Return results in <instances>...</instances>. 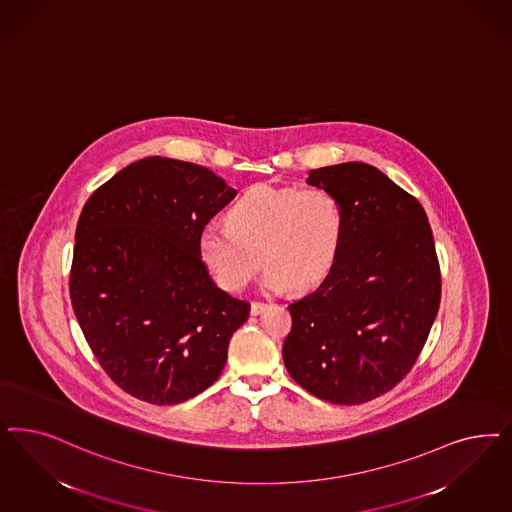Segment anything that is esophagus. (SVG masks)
<instances>
[{
    "label": "esophagus",
    "instance_id": "obj_1",
    "mask_svg": "<svg viewBox=\"0 0 512 512\" xmlns=\"http://www.w3.org/2000/svg\"><path fill=\"white\" fill-rule=\"evenodd\" d=\"M265 309H267V303L264 301H252V305H250V313L254 316L264 313Z\"/></svg>",
    "mask_w": 512,
    "mask_h": 512
}]
</instances>
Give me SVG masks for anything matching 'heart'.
<instances>
[{
  "mask_svg": "<svg viewBox=\"0 0 512 512\" xmlns=\"http://www.w3.org/2000/svg\"><path fill=\"white\" fill-rule=\"evenodd\" d=\"M226 224H209L198 237L199 258L218 286L239 292L264 264L267 288L307 292L330 273L345 216L326 188L260 184L231 205Z\"/></svg>",
  "mask_w": 512,
  "mask_h": 512,
  "instance_id": "1",
  "label": "heart"
}]
</instances>
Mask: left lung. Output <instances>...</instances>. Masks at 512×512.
Listing matches in <instances>:
<instances>
[{
    "mask_svg": "<svg viewBox=\"0 0 512 512\" xmlns=\"http://www.w3.org/2000/svg\"><path fill=\"white\" fill-rule=\"evenodd\" d=\"M345 216L335 262L309 296L288 305L282 360L299 386L337 405L392 390L413 367L441 301V273L418 199L362 162L311 169Z\"/></svg>",
    "mask_w": 512,
    "mask_h": 512,
    "instance_id": "obj_1",
    "label": "left lung"
}]
</instances>
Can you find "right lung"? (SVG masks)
Returning a JSON list of instances; mask_svg holds the SVG:
<instances>
[{
	"instance_id": "1",
	"label": "right lung",
	"mask_w": 512,
	"mask_h": 512,
	"mask_svg": "<svg viewBox=\"0 0 512 512\" xmlns=\"http://www.w3.org/2000/svg\"><path fill=\"white\" fill-rule=\"evenodd\" d=\"M235 194L207 167L150 156L86 201L71 303L101 367L130 396L175 405L220 377L250 303L216 286L198 237Z\"/></svg>"
}]
</instances>
